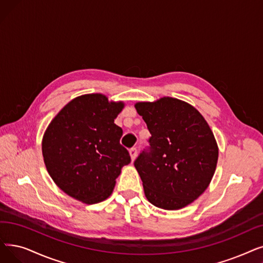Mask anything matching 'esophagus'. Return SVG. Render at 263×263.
Listing matches in <instances>:
<instances>
[{"instance_id": "esophagus-1", "label": "esophagus", "mask_w": 263, "mask_h": 263, "mask_svg": "<svg viewBox=\"0 0 263 263\" xmlns=\"http://www.w3.org/2000/svg\"><path fill=\"white\" fill-rule=\"evenodd\" d=\"M136 156H138V149H136V148H131V149H130V157H131L132 162L135 160Z\"/></svg>"}]
</instances>
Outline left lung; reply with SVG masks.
Returning <instances> with one entry per match:
<instances>
[{
    "label": "left lung",
    "mask_w": 263,
    "mask_h": 263,
    "mask_svg": "<svg viewBox=\"0 0 263 263\" xmlns=\"http://www.w3.org/2000/svg\"><path fill=\"white\" fill-rule=\"evenodd\" d=\"M134 106L152 134L149 151L134 161L147 200L167 211L187 206L206 190L218 160L209 123L197 108L175 98Z\"/></svg>",
    "instance_id": "left-lung-1"
}]
</instances>
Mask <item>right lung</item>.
Returning a JSON list of instances; mask_svg holds the SVG:
<instances>
[{
    "label": "right lung",
    "mask_w": 263,
    "mask_h": 263,
    "mask_svg": "<svg viewBox=\"0 0 263 263\" xmlns=\"http://www.w3.org/2000/svg\"><path fill=\"white\" fill-rule=\"evenodd\" d=\"M124 107L101 93L73 99L48 124L42 141L44 162L54 184L86 204L107 199L131 158L114 122Z\"/></svg>",
    "instance_id": "right-lung-1"
}]
</instances>
